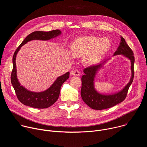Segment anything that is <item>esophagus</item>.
<instances>
[{"label": "esophagus", "mask_w": 147, "mask_h": 147, "mask_svg": "<svg viewBox=\"0 0 147 147\" xmlns=\"http://www.w3.org/2000/svg\"><path fill=\"white\" fill-rule=\"evenodd\" d=\"M71 75H73V76H78L80 75V72L79 70H74L73 71H71L70 73Z\"/></svg>", "instance_id": "34e87169"}]
</instances>
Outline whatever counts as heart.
I'll return each instance as SVG.
<instances>
[{
  "instance_id": "heart-1",
  "label": "heart",
  "mask_w": 147,
  "mask_h": 147,
  "mask_svg": "<svg viewBox=\"0 0 147 147\" xmlns=\"http://www.w3.org/2000/svg\"><path fill=\"white\" fill-rule=\"evenodd\" d=\"M110 45L111 42L107 38L100 39L94 36H82L73 42L70 52L76 57L84 56L86 63L94 64L107 52Z\"/></svg>"
}]
</instances>
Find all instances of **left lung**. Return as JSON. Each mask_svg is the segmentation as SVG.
<instances>
[{
    "label": "left lung",
    "mask_w": 147,
    "mask_h": 147,
    "mask_svg": "<svg viewBox=\"0 0 147 147\" xmlns=\"http://www.w3.org/2000/svg\"><path fill=\"white\" fill-rule=\"evenodd\" d=\"M123 55L129 58L131 62L132 77L128 84L125 88L117 94L111 95H102L97 92L94 87V80L98 69L105 61L98 65H94L86 67L84 70V74L81 77L82 86L81 90V96L88 107L95 110H102L115 106L116 105L123 102L127 96L129 88L133 82L134 71V53L125 42V39L121 36V42L117 50L115 52V55Z\"/></svg>",
    "instance_id": "obj_1"
}]
</instances>
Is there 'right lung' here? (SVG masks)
I'll return each mask as SVG.
<instances>
[{
  "mask_svg": "<svg viewBox=\"0 0 147 147\" xmlns=\"http://www.w3.org/2000/svg\"><path fill=\"white\" fill-rule=\"evenodd\" d=\"M61 34V31L59 30H55L48 32L45 31H34L24 39L22 43L17 48L13 57V70L11 73V82L14 89L16 96L18 99L23 104L30 107L44 109L52 106L57 100L61 87L69 77L70 73L59 77L52 86L47 90L41 92H34L26 90L25 88L20 86L16 74V57L18 51L23 45L26 44L27 42L34 39L39 40H49Z\"/></svg>",
  "mask_w": 147,
  "mask_h": 147,
  "instance_id": "right-lung-1",
  "label": "right lung"
}]
</instances>
